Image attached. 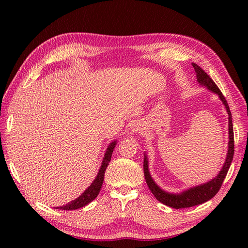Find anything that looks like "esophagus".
Instances as JSON below:
<instances>
[{"instance_id": "1", "label": "esophagus", "mask_w": 248, "mask_h": 248, "mask_svg": "<svg viewBox=\"0 0 248 248\" xmlns=\"http://www.w3.org/2000/svg\"><path fill=\"white\" fill-rule=\"evenodd\" d=\"M142 125L141 124H140V123H134V124H132V126H131V128H130V132L132 133V134H138V133H140L141 131H142Z\"/></svg>"}]
</instances>
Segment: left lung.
<instances>
[{
  "instance_id": "left-lung-1",
  "label": "left lung",
  "mask_w": 248,
  "mask_h": 248,
  "mask_svg": "<svg viewBox=\"0 0 248 248\" xmlns=\"http://www.w3.org/2000/svg\"><path fill=\"white\" fill-rule=\"evenodd\" d=\"M194 71L197 73V80L200 86L206 88L210 92H212L218 96V98L222 102L224 108L228 112V119H229V142H228V152L224 163L220 170L218 171L214 178L210 179L209 181L202 183L196 186L189 187V188L184 189L179 192H170L162 189L161 187L157 184L154 179L152 178L151 174L149 170V160L147 152H144V174L146 182L149 186V189L151 190L153 196L156 198L157 201H159L162 204L167 205L170 208L175 209H182V208H189L197 205H201L209 200H211L215 194L218 192L220 186L223 182L224 178H226L228 170L232 160V156H234V131H232V114L230 108L228 106V102L224 98L220 90L215 85V82L211 79L208 74L202 70L200 66L197 64L191 63Z\"/></svg>"
}]
</instances>
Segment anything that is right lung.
<instances>
[{
	"label": "right lung",
	"instance_id": "right-lung-1",
	"mask_svg": "<svg viewBox=\"0 0 248 248\" xmlns=\"http://www.w3.org/2000/svg\"><path fill=\"white\" fill-rule=\"evenodd\" d=\"M116 145H117V140H114L109 142V145L107 148V151H106V153H104L99 171L97 172V176L95 177L94 181L91 183V185H90L78 199L71 201L70 202H68V204H66L64 206L58 207V209H60V210H77L81 207H85L86 205L90 204V202L97 198V196H98L99 191L101 189L102 183H103L104 172H106V170L110 161L111 154H112V151H114Z\"/></svg>",
	"mask_w": 248,
	"mask_h": 248
}]
</instances>
